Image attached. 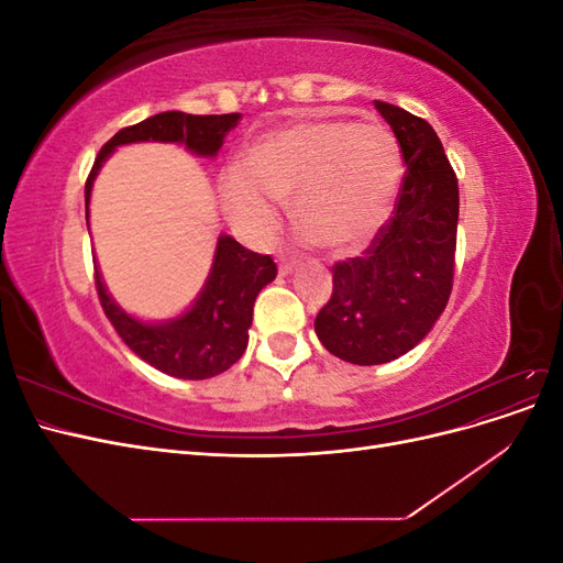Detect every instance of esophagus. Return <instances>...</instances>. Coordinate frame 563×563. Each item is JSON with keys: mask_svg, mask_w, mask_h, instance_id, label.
Segmentation results:
<instances>
[{"mask_svg": "<svg viewBox=\"0 0 563 563\" xmlns=\"http://www.w3.org/2000/svg\"><path fill=\"white\" fill-rule=\"evenodd\" d=\"M296 267V261H291V258H282V263H279V275H288V272H291Z\"/></svg>", "mask_w": 563, "mask_h": 563, "instance_id": "esophagus-1", "label": "esophagus"}]
</instances>
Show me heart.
Returning <instances> with one entry per match:
<instances>
[{
    "instance_id": "1",
    "label": "heart",
    "mask_w": 563,
    "mask_h": 563,
    "mask_svg": "<svg viewBox=\"0 0 563 563\" xmlns=\"http://www.w3.org/2000/svg\"><path fill=\"white\" fill-rule=\"evenodd\" d=\"M404 176L401 150L387 126L345 119H302L253 141L240 166L220 176L230 223L251 240H267L291 201L305 240L350 253L366 246L395 203Z\"/></svg>"
}]
</instances>
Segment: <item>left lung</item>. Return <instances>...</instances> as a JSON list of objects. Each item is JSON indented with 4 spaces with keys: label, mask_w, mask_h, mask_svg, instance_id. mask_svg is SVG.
I'll list each match as a JSON object with an SVG mask.
<instances>
[{
    "label": "left lung",
    "mask_w": 563,
    "mask_h": 563,
    "mask_svg": "<svg viewBox=\"0 0 563 563\" xmlns=\"http://www.w3.org/2000/svg\"><path fill=\"white\" fill-rule=\"evenodd\" d=\"M376 110L395 131L406 172L395 211L371 246L333 265V294L314 331L338 360L373 366L397 360L444 312L455 269L457 178L439 135L397 106Z\"/></svg>",
    "instance_id": "8db88e82"
}]
</instances>
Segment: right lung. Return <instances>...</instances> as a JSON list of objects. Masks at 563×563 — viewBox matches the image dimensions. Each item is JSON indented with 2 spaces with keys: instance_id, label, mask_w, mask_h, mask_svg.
Returning <instances> with one entry per match:
<instances>
[{
  "instance_id": "add662e5",
  "label": "right lung",
  "mask_w": 563,
  "mask_h": 563,
  "mask_svg": "<svg viewBox=\"0 0 563 563\" xmlns=\"http://www.w3.org/2000/svg\"><path fill=\"white\" fill-rule=\"evenodd\" d=\"M242 114H185L178 110L147 117L145 122L117 131L100 147L84 197H91V185L100 164L117 145L162 141L185 143L197 155L213 157L223 147L225 135L240 124ZM89 213V209H87ZM277 277V265L269 255L244 249L232 236H220L207 286L197 302L183 317L166 323H143L119 310L108 296L96 269V291L106 317L129 350L162 373L183 380H203L228 371L240 362L249 345L253 302L261 288Z\"/></svg>"
}]
</instances>
